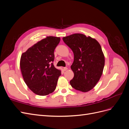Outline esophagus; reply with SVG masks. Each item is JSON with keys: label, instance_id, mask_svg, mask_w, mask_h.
<instances>
[{"label": "esophagus", "instance_id": "obj_1", "mask_svg": "<svg viewBox=\"0 0 129 129\" xmlns=\"http://www.w3.org/2000/svg\"><path fill=\"white\" fill-rule=\"evenodd\" d=\"M67 69H68V68H67V67H64V68H63V70H64V71H67Z\"/></svg>", "mask_w": 129, "mask_h": 129}]
</instances>
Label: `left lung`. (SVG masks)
Returning a JSON list of instances; mask_svg holds the SVG:
<instances>
[{"mask_svg": "<svg viewBox=\"0 0 129 129\" xmlns=\"http://www.w3.org/2000/svg\"><path fill=\"white\" fill-rule=\"evenodd\" d=\"M62 39L74 55L71 66L74 76L70 84L77 90L90 91L100 80L104 67L105 58L100 44L95 39L80 33Z\"/></svg>", "mask_w": 129, "mask_h": 129, "instance_id": "1", "label": "left lung"}]
</instances>
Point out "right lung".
<instances>
[{
	"instance_id": "1",
	"label": "right lung",
	"mask_w": 129,
	"mask_h": 129,
	"mask_svg": "<svg viewBox=\"0 0 129 129\" xmlns=\"http://www.w3.org/2000/svg\"><path fill=\"white\" fill-rule=\"evenodd\" d=\"M60 38L47 37L29 48L21 56L20 67L25 83L34 93L48 95L56 88L61 72L53 65L54 50Z\"/></svg>"
}]
</instances>
